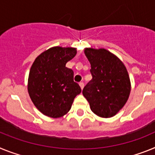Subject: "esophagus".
<instances>
[{"label": "esophagus", "instance_id": "esophagus-1", "mask_svg": "<svg viewBox=\"0 0 155 155\" xmlns=\"http://www.w3.org/2000/svg\"><path fill=\"white\" fill-rule=\"evenodd\" d=\"M79 87H80V88L83 90V87H84V83H83V82H80V83H79Z\"/></svg>", "mask_w": 155, "mask_h": 155}]
</instances>
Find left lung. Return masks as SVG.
<instances>
[{"instance_id":"left-lung-1","label":"left lung","mask_w":155,"mask_h":155,"mask_svg":"<svg viewBox=\"0 0 155 155\" xmlns=\"http://www.w3.org/2000/svg\"><path fill=\"white\" fill-rule=\"evenodd\" d=\"M84 53L91 65L92 79L83 90L94 114L111 118L127 101L131 84L127 70L120 59L107 50L86 48Z\"/></svg>"}]
</instances>
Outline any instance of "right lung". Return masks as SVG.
Listing matches in <instances>:
<instances>
[{"label":"right lung","instance_id":"obj_1","mask_svg":"<svg viewBox=\"0 0 155 155\" xmlns=\"http://www.w3.org/2000/svg\"><path fill=\"white\" fill-rule=\"evenodd\" d=\"M76 54L73 48L54 47L40 54L31 66L28 92L37 109L51 118L68 112L81 88L65 64Z\"/></svg>","mask_w":155,"mask_h":155}]
</instances>
